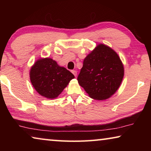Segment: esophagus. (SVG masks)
<instances>
[{
	"label": "esophagus",
	"mask_w": 151,
	"mask_h": 151,
	"mask_svg": "<svg viewBox=\"0 0 151 151\" xmlns=\"http://www.w3.org/2000/svg\"><path fill=\"white\" fill-rule=\"evenodd\" d=\"M71 72H72L73 75H75V76H76V75H77V72H76V70H71Z\"/></svg>",
	"instance_id": "obj_1"
}]
</instances>
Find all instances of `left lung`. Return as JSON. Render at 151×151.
<instances>
[{
  "label": "left lung",
  "mask_w": 151,
  "mask_h": 151,
  "mask_svg": "<svg viewBox=\"0 0 151 151\" xmlns=\"http://www.w3.org/2000/svg\"><path fill=\"white\" fill-rule=\"evenodd\" d=\"M124 76V66L117 53L99 44L84 59L77 80L91 98L105 100L116 93Z\"/></svg>",
  "instance_id": "8db88e82"
}]
</instances>
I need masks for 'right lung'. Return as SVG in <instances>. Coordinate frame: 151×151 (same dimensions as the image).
<instances>
[{"instance_id": "obj_1", "label": "right lung", "mask_w": 151, "mask_h": 151, "mask_svg": "<svg viewBox=\"0 0 151 151\" xmlns=\"http://www.w3.org/2000/svg\"><path fill=\"white\" fill-rule=\"evenodd\" d=\"M74 78L69 70L50 58L37 60L30 70V82L35 90L49 99L58 97Z\"/></svg>"}]
</instances>
